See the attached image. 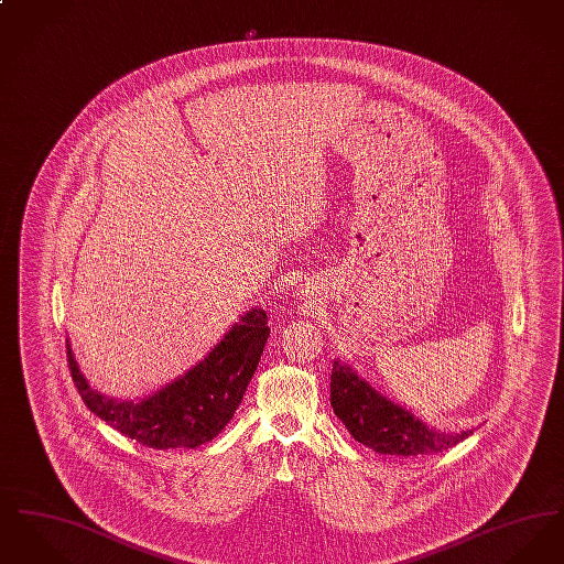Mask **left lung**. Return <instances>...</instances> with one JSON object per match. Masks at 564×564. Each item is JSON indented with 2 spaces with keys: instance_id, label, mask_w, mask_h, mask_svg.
I'll return each mask as SVG.
<instances>
[{
  "instance_id": "obj_1",
  "label": "left lung",
  "mask_w": 564,
  "mask_h": 564,
  "mask_svg": "<svg viewBox=\"0 0 564 564\" xmlns=\"http://www.w3.org/2000/svg\"><path fill=\"white\" fill-rule=\"evenodd\" d=\"M329 402L350 435L378 455H433L453 448L474 433V430L446 433L430 427L403 405L376 391L340 359H334Z\"/></svg>"
}]
</instances>
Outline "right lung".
<instances>
[{"label": "right lung", "instance_id": "1", "mask_svg": "<svg viewBox=\"0 0 564 564\" xmlns=\"http://www.w3.org/2000/svg\"><path fill=\"white\" fill-rule=\"evenodd\" d=\"M269 336V315L256 306L239 317L205 359L139 400H118L93 389L69 338L67 361L82 400L109 427L156 451L198 448L235 416Z\"/></svg>", "mask_w": 564, "mask_h": 564}]
</instances>
